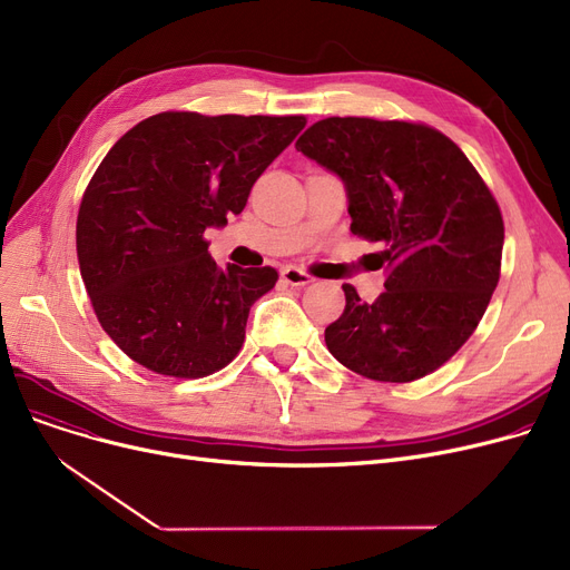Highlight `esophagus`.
<instances>
[{"label": "esophagus", "mask_w": 570, "mask_h": 570, "mask_svg": "<svg viewBox=\"0 0 570 570\" xmlns=\"http://www.w3.org/2000/svg\"><path fill=\"white\" fill-rule=\"evenodd\" d=\"M282 279L291 286H307V284L314 282L307 273H303V269L295 267V265H288V267L282 269Z\"/></svg>", "instance_id": "1"}]
</instances>
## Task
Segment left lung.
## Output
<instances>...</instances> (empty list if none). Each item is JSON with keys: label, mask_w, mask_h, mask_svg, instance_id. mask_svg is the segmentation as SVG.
Listing matches in <instances>:
<instances>
[{"label": "left lung", "mask_w": 570, "mask_h": 570, "mask_svg": "<svg viewBox=\"0 0 570 570\" xmlns=\"http://www.w3.org/2000/svg\"><path fill=\"white\" fill-rule=\"evenodd\" d=\"M346 189L351 233L383 247L372 305L344 284L325 344L355 374L406 383L473 335L499 282L503 219L462 149L441 131L372 117H327L295 142Z\"/></svg>", "instance_id": "1"}]
</instances>
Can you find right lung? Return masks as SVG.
Listing matches in <instances>:
<instances>
[{"label":"right lung","instance_id":"obj_1","mask_svg":"<svg viewBox=\"0 0 570 570\" xmlns=\"http://www.w3.org/2000/svg\"><path fill=\"white\" fill-rule=\"evenodd\" d=\"M303 115L159 112L119 138L87 185L76 249L108 337L157 374L198 379L245 342L275 267H219L203 233L239 215Z\"/></svg>","mask_w":570,"mask_h":570}]
</instances>
